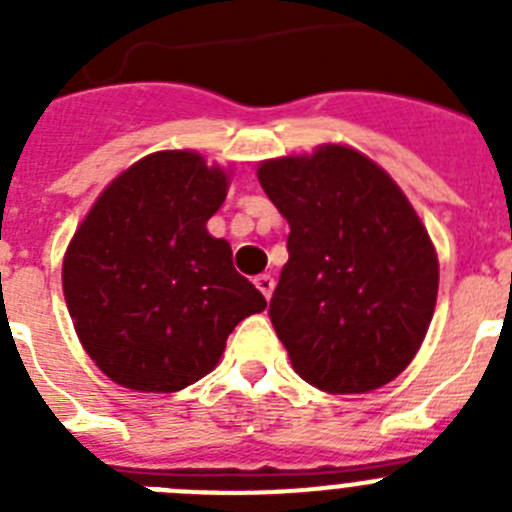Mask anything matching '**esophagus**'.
<instances>
[{
  "label": "esophagus",
  "mask_w": 512,
  "mask_h": 512,
  "mask_svg": "<svg viewBox=\"0 0 512 512\" xmlns=\"http://www.w3.org/2000/svg\"><path fill=\"white\" fill-rule=\"evenodd\" d=\"M253 284H256V289H259L266 300H271V292H274V279H271L269 274H261V277H256L253 279Z\"/></svg>",
  "instance_id": "34e87169"
}]
</instances>
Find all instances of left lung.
Returning a JSON list of instances; mask_svg holds the SVG:
<instances>
[{
	"instance_id": "left-lung-1",
	"label": "left lung",
	"mask_w": 512,
	"mask_h": 512,
	"mask_svg": "<svg viewBox=\"0 0 512 512\" xmlns=\"http://www.w3.org/2000/svg\"><path fill=\"white\" fill-rule=\"evenodd\" d=\"M259 182L289 223L269 318L295 372L330 395L392 382L436 310V248L418 212L382 166L333 143L264 161Z\"/></svg>"
}]
</instances>
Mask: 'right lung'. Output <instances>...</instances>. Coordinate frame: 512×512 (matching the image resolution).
I'll use <instances>...</instances> for the list:
<instances>
[{
    "mask_svg": "<svg viewBox=\"0 0 512 512\" xmlns=\"http://www.w3.org/2000/svg\"><path fill=\"white\" fill-rule=\"evenodd\" d=\"M228 174L194 151H158L122 171L76 228L63 295L81 346L112 382L179 392L217 366L264 295L207 220Z\"/></svg>",
    "mask_w": 512,
    "mask_h": 512,
    "instance_id": "1",
    "label": "right lung"
}]
</instances>
